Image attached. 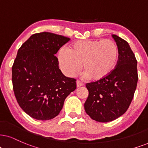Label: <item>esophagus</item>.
<instances>
[{"label": "esophagus", "instance_id": "obj_1", "mask_svg": "<svg viewBox=\"0 0 148 148\" xmlns=\"http://www.w3.org/2000/svg\"><path fill=\"white\" fill-rule=\"evenodd\" d=\"M83 85V83H82L81 81H80V80H77V81H76V87H81V86Z\"/></svg>", "mask_w": 148, "mask_h": 148}]
</instances>
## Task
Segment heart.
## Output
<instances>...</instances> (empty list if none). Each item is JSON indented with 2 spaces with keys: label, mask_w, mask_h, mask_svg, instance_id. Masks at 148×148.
<instances>
[{
  "label": "heart",
  "mask_w": 148,
  "mask_h": 148,
  "mask_svg": "<svg viewBox=\"0 0 148 148\" xmlns=\"http://www.w3.org/2000/svg\"><path fill=\"white\" fill-rule=\"evenodd\" d=\"M117 45L110 40H86L74 42L58 53L59 67L69 77L76 76L83 68L86 77L100 80L109 76L119 60Z\"/></svg>",
  "instance_id": "heart-1"
}]
</instances>
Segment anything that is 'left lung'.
I'll return each instance as SVG.
<instances>
[{"mask_svg": "<svg viewBox=\"0 0 148 148\" xmlns=\"http://www.w3.org/2000/svg\"><path fill=\"white\" fill-rule=\"evenodd\" d=\"M119 48L117 66L104 79L86 84L89 96L85 112L99 122H108L126 113L133 98L138 81L137 61L128 43L112 35Z\"/></svg>", "mask_w": 148, "mask_h": 148, "instance_id": "left-lung-1", "label": "left lung"}]
</instances>
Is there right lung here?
I'll use <instances>...</instances> for the list:
<instances>
[{
  "label": "right lung",
  "mask_w": 148,
  "mask_h": 148,
  "mask_svg": "<svg viewBox=\"0 0 148 148\" xmlns=\"http://www.w3.org/2000/svg\"><path fill=\"white\" fill-rule=\"evenodd\" d=\"M70 40L52 33H36L18 50L12 66L13 89L18 104L33 118L53 119L76 89V80L63 75L55 56Z\"/></svg>",
  "instance_id": "1"
}]
</instances>
